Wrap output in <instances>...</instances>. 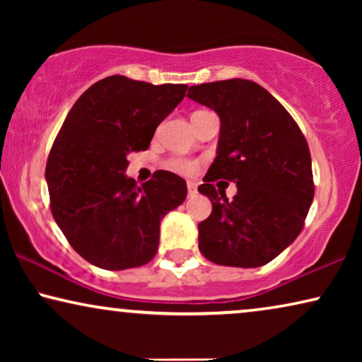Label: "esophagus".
Wrapping results in <instances>:
<instances>
[{"label":"esophagus","instance_id":"obj_1","mask_svg":"<svg viewBox=\"0 0 362 362\" xmlns=\"http://www.w3.org/2000/svg\"><path fill=\"white\" fill-rule=\"evenodd\" d=\"M197 192V187H196V185L194 182H187V196L189 197H192Z\"/></svg>","mask_w":362,"mask_h":362}]
</instances>
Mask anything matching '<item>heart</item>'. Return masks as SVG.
I'll list each match as a JSON object with an SVG mask.
<instances>
[{
	"instance_id": "obj_1",
	"label": "heart",
	"mask_w": 362,
	"mask_h": 362,
	"mask_svg": "<svg viewBox=\"0 0 362 362\" xmlns=\"http://www.w3.org/2000/svg\"><path fill=\"white\" fill-rule=\"evenodd\" d=\"M166 170H170L181 176H192L197 171V163L185 156H173L165 163Z\"/></svg>"
}]
</instances>
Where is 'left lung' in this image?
Masks as SVG:
<instances>
[{"label":"left lung","mask_w":362,"mask_h":362,"mask_svg":"<svg viewBox=\"0 0 362 362\" xmlns=\"http://www.w3.org/2000/svg\"><path fill=\"white\" fill-rule=\"evenodd\" d=\"M187 97L221 118L217 156L197 187L212 202L211 216L197 226L201 254L217 265L269 264L298 237L313 202L306 138L285 107L252 81L192 86ZM217 179L236 182L234 200L220 202Z\"/></svg>","instance_id":"1"}]
</instances>
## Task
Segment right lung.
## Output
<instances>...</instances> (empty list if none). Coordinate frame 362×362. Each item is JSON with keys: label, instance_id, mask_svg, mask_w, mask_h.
<instances>
[{"label": "right lung", "instance_id": "1", "mask_svg": "<svg viewBox=\"0 0 362 362\" xmlns=\"http://www.w3.org/2000/svg\"><path fill=\"white\" fill-rule=\"evenodd\" d=\"M185 83L110 76L88 87L67 113L49 153L51 212L78 255L105 270L141 267L155 257L160 222L182 204L186 181L156 171L136 186L128 153L148 150L156 127L186 95Z\"/></svg>", "mask_w": 362, "mask_h": 362}]
</instances>
